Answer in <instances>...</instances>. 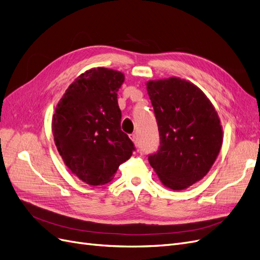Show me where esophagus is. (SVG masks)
I'll use <instances>...</instances> for the list:
<instances>
[{
  "label": "esophagus",
  "mask_w": 260,
  "mask_h": 260,
  "mask_svg": "<svg viewBox=\"0 0 260 260\" xmlns=\"http://www.w3.org/2000/svg\"><path fill=\"white\" fill-rule=\"evenodd\" d=\"M129 137H130V139L133 141V143H135V144L138 146L139 142H138V137H137L136 133H132V135H130Z\"/></svg>",
  "instance_id": "esophagus-1"
}]
</instances>
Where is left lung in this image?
<instances>
[{"instance_id": "8db88e82", "label": "left lung", "mask_w": 260, "mask_h": 260, "mask_svg": "<svg viewBox=\"0 0 260 260\" xmlns=\"http://www.w3.org/2000/svg\"><path fill=\"white\" fill-rule=\"evenodd\" d=\"M146 85L160 141L148 161L164 185L183 190L207 175L220 152L218 114L198 86L180 78Z\"/></svg>"}]
</instances>
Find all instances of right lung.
Returning <instances> with one entry per match:
<instances>
[{
    "label": "right lung",
    "mask_w": 260,
    "mask_h": 260,
    "mask_svg": "<svg viewBox=\"0 0 260 260\" xmlns=\"http://www.w3.org/2000/svg\"><path fill=\"white\" fill-rule=\"evenodd\" d=\"M123 81L120 72L90 69L68 86L55 108L52 130L59 155L73 174L93 186L112 181L136 151L120 127L117 91Z\"/></svg>",
    "instance_id": "add662e5"
}]
</instances>
